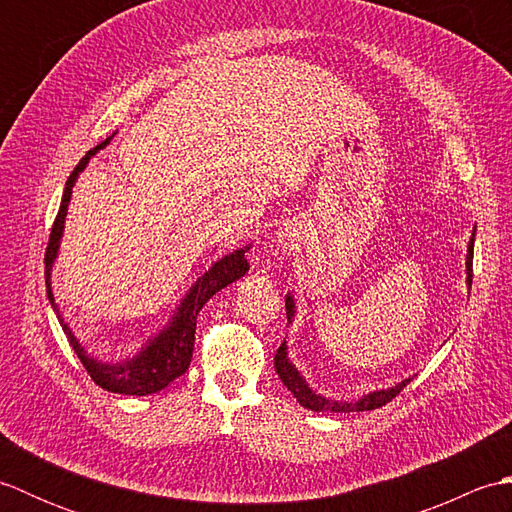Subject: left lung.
Listing matches in <instances>:
<instances>
[{
    "label": "left lung",
    "mask_w": 512,
    "mask_h": 512,
    "mask_svg": "<svg viewBox=\"0 0 512 512\" xmlns=\"http://www.w3.org/2000/svg\"><path fill=\"white\" fill-rule=\"evenodd\" d=\"M473 244H475V228H473L469 248H466V286H469V290H471V284H473ZM286 314H288V323L295 321L297 306H295V297H292V292H288V295H286ZM275 369H277L279 378L284 380V385L288 387L290 394L297 398L299 405H303L306 409H312V411H334V413L372 411V409H378V407L387 405L391 398H396L400 394L402 387H407L411 383V378H405V380H400V383L394 385V387L369 391V394L361 396L358 400L325 398V396L317 394V391H314L308 385V380L301 376V372L295 367V363L290 361L286 341L279 345V350L275 354Z\"/></svg>",
    "instance_id": "1"
}]
</instances>
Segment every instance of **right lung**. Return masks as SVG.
Listing matches in <instances>:
<instances>
[{
    "instance_id": "right-lung-1",
    "label": "right lung",
    "mask_w": 512,
    "mask_h": 512,
    "mask_svg": "<svg viewBox=\"0 0 512 512\" xmlns=\"http://www.w3.org/2000/svg\"><path fill=\"white\" fill-rule=\"evenodd\" d=\"M112 138L114 134L110 138H105L103 143H99L94 149H90L88 154L81 158L79 165L74 167L68 182H65L57 220L52 224L50 242L46 248V292L63 332L68 336L70 347L74 350V354L81 358L83 367L88 369V374L92 376L94 383L103 387L105 391H112V394L149 396V394H158V391L165 389L171 380H176L178 376L187 372L193 356L195 323H198V314L204 303L209 301L215 292H220L222 288L233 284L237 279H242L248 273L246 253L250 246L233 250V253L217 259L209 270H204V273L195 279V284L189 288L187 295L180 299L178 308L173 310L165 328L158 330V334L149 336L145 345L140 347L132 358H125V361H116V363H105V361H99V358H94L88 350H85V345L76 339L68 321L63 319L59 303L54 301L52 266H54V259L59 255V246H61V237L65 228V215H68L72 189L76 180H79V173L88 167V162L99 154L101 149L110 145Z\"/></svg>"
}]
</instances>
